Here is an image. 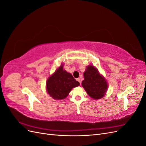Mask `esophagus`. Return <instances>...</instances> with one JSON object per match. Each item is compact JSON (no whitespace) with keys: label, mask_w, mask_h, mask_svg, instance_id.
Returning a JSON list of instances; mask_svg holds the SVG:
<instances>
[{"label":"esophagus","mask_w":146,"mask_h":146,"mask_svg":"<svg viewBox=\"0 0 146 146\" xmlns=\"http://www.w3.org/2000/svg\"><path fill=\"white\" fill-rule=\"evenodd\" d=\"M77 80L81 84V78H77Z\"/></svg>","instance_id":"obj_1"}]
</instances>
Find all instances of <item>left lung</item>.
<instances>
[{
    "instance_id": "8db88e82",
    "label": "left lung",
    "mask_w": 146,
    "mask_h": 146,
    "mask_svg": "<svg viewBox=\"0 0 146 146\" xmlns=\"http://www.w3.org/2000/svg\"><path fill=\"white\" fill-rule=\"evenodd\" d=\"M83 76L85 78L82 84L87 94L94 99L103 98L107 91L108 85L98 69L94 66H88Z\"/></svg>"
}]
</instances>
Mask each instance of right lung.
Listing matches in <instances>:
<instances>
[{"mask_svg": "<svg viewBox=\"0 0 146 146\" xmlns=\"http://www.w3.org/2000/svg\"><path fill=\"white\" fill-rule=\"evenodd\" d=\"M63 67L61 64L47 81V91L53 99L56 100L64 99L73 88L80 85L71 74L63 70Z\"/></svg>", "mask_w": 146, "mask_h": 146, "instance_id": "1", "label": "right lung"}]
</instances>
